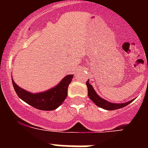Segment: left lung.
Segmentation results:
<instances>
[{
	"label": "left lung",
	"instance_id": "8db88e82",
	"mask_svg": "<svg viewBox=\"0 0 148 148\" xmlns=\"http://www.w3.org/2000/svg\"><path fill=\"white\" fill-rule=\"evenodd\" d=\"M86 84H87V87H88V97H90V99L94 102V103L97 105L100 108H102L103 109H106V110H117V109H119V108H124L125 106L128 105L129 103L132 102L133 101H130L128 102H126V103H110V102H108V101H105L104 99H102L101 97H100L98 95H97V93L95 92V89L93 88V87L90 85L88 81L86 82Z\"/></svg>",
	"mask_w": 148,
	"mask_h": 148
}]
</instances>
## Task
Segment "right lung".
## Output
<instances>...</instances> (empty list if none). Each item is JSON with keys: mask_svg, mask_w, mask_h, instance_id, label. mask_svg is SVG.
<instances>
[{"mask_svg": "<svg viewBox=\"0 0 148 148\" xmlns=\"http://www.w3.org/2000/svg\"><path fill=\"white\" fill-rule=\"evenodd\" d=\"M73 75H67L60 84L45 92L31 94L17 85L12 80L13 87L17 96L34 108L42 110H52L58 108L64 102L67 95V88Z\"/></svg>", "mask_w": 148, "mask_h": 148, "instance_id": "obj_1", "label": "right lung"}]
</instances>
